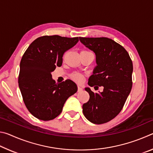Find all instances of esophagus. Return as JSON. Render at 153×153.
<instances>
[{"label": "esophagus", "mask_w": 153, "mask_h": 153, "mask_svg": "<svg viewBox=\"0 0 153 153\" xmlns=\"http://www.w3.org/2000/svg\"><path fill=\"white\" fill-rule=\"evenodd\" d=\"M82 88L80 86H77V91L78 92H81V91H82Z\"/></svg>", "instance_id": "esophagus-1"}]
</instances>
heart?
Instances as JSON below:
<instances>
[{
  "label": "heart",
  "instance_id": "heart-1",
  "mask_svg": "<svg viewBox=\"0 0 153 153\" xmlns=\"http://www.w3.org/2000/svg\"><path fill=\"white\" fill-rule=\"evenodd\" d=\"M82 52H84V53H88V52H89V51H82ZM82 52H81V53H82ZM72 78H73L74 80H76V81H77V82H82V76L80 74H75L73 75V76H72Z\"/></svg>",
  "mask_w": 153,
  "mask_h": 153
}]
</instances>
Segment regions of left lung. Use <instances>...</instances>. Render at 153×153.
<instances>
[{"mask_svg": "<svg viewBox=\"0 0 153 153\" xmlns=\"http://www.w3.org/2000/svg\"><path fill=\"white\" fill-rule=\"evenodd\" d=\"M79 39L96 55L97 66L89 77L88 85L103 87V91L99 93L85 88L90 98L82 106L83 113L94 124L108 122L120 113L131 92L132 61L126 49L110 38Z\"/></svg>", "mask_w": 153, "mask_h": 153, "instance_id": "1", "label": "left lung"}]
</instances>
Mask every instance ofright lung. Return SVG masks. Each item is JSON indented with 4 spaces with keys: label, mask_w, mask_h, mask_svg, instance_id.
<instances>
[{
    "label": "right lung",
    "mask_w": 153,
    "mask_h": 153,
    "mask_svg": "<svg viewBox=\"0 0 153 153\" xmlns=\"http://www.w3.org/2000/svg\"><path fill=\"white\" fill-rule=\"evenodd\" d=\"M78 40V37L42 36L32 42L23 55L19 87L25 106L35 117L43 121L55 119L67 98L77 92L74 82L67 79L56 83L51 73L61 66L64 53Z\"/></svg>",
    "instance_id": "right-lung-1"
}]
</instances>
